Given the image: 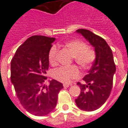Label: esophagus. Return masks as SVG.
I'll use <instances>...</instances> for the list:
<instances>
[{
    "instance_id": "1",
    "label": "esophagus",
    "mask_w": 128,
    "mask_h": 128,
    "mask_svg": "<svg viewBox=\"0 0 128 128\" xmlns=\"http://www.w3.org/2000/svg\"><path fill=\"white\" fill-rule=\"evenodd\" d=\"M63 86H64V88H68L69 86H70V85H69V84H66V83H65V84L63 85Z\"/></svg>"
}]
</instances>
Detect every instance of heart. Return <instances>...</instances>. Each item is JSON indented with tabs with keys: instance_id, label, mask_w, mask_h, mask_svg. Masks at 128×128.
<instances>
[{
	"instance_id": "obj_1",
	"label": "heart",
	"mask_w": 128,
	"mask_h": 128,
	"mask_svg": "<svg viewBox=\"0 0 128 128\" xmlns=\"http://www.w3.org/2000/svg\"><path fill=\"white\" fill-rule=\"evenodd\" d=\"M67 50L73 55V60L83 68H87L93 64L96 59L95 51L80 40H69L64 44ZM58 50L56 46H52L49 52L48 58L52 65L58 63L57 54ZM81 76V72L75 65L70 66H62L52 72V76L57 81L64 83H68L74 78Z\"/></svg>"
}]
</instances>
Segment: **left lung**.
Wrapping results in <instances>:
<instances>
[{
	"label": "left lung",
	"mask_w": 128,
	"mask_h": 128,
	"mask_svg": "<svg viewBox=\"0 0 128 128\" xmlns=\"http://www.w3.org/2000/svg\"><path fill=\"white\" fill-rule=\"evenodd\" d=\"M76 32L83 35L95 48L96 59L83 78L86 84L77 83L81 94L75 102L83 110L93 111L104 104L109 97L116 66L112 50L104 38L86 29H78Z\"/></svg>",
	"instance_id": "left-lung-1"
}]
</instances>
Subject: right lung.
I'll return each instance as SVG.
<instances>
[{
  "label": "right lung",
  "mask_w": 128,
  "mask_h": 128,
  "mask_svg": "<svg viewBox=\"0 0 128 128\" xmlns=\"http://www.w3.org/2000/svg\"><path fill=\"white\" fill-rule=\"evenodd\" d=\"M55 38L35 35L16 51L11 62V81L17 97L28 112L44 116L54 109L62 83L52 79L45 86L48 55Z\"/></svg>",
  "instance_id": "obj_1"
}]
</instances>
